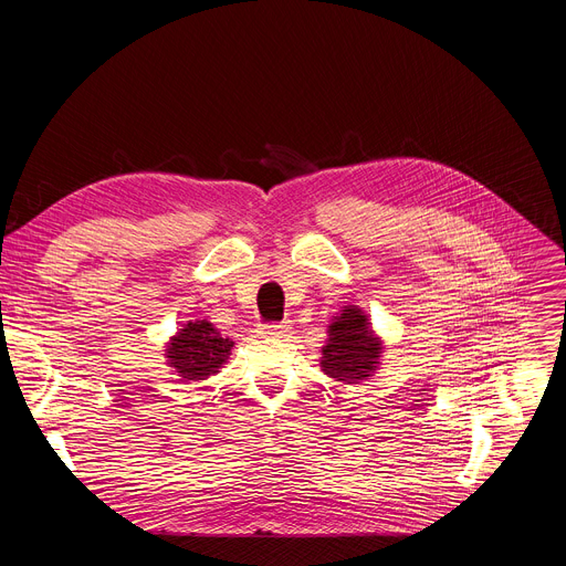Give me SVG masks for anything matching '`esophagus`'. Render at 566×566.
Wrapping results in <instances>:
<instances>
[{"instance_id":"obj_1","label":"esophagus","mask_w":566,"mask_h":566,"mask_svg":"<svg viewBox=\"0 0 566 566\" xmlns=\"http://www.w3.org/2000/svg\"><path fill=\"white\" fill-rule=\"evenodd\" d=\"M291 332V325L289 322H273V325H264L260 329V336H266V338H282Z\"/></svg>"}]
</instances>
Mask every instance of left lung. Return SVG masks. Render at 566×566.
Segmentation results:
<instances>
[{
	"label": "left lung",
	"mask_w": 566,
	"mask_h": 566,
	"mask_svg": "<svg viewBox=\"0 0 566 566\" xmlns=\"http://www.w3.org/2000/svg\"><path fill=\"white\" fill-rule=\"evenodd\" d=\"M327 345L322 347L319 367L327 376L354 385L367 380L376 369L382 354L380 338L374 336L371 322L358 306H345L334 315L329 325Z\"/></svg>",
	"instance_id": "8db88e82"
}]
</instances>
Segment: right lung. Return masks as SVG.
<instances>
[{"mask_svg":"<svg viewBox=\"0 0 566 566\" xmlns=\"http://www.w3.org/2000/svg\"><path fill=\"white\" fill-rule=\"evenodd\" d=\"M230 338H221V334L212 327L208 319H190L177 336L170 338L166 358L168 365L181 376V380H206L217 374L221 365L228 360L232 349Z\"/></svg>","mask_w":566,"mask_h":566,"instance_id":"right-lung-1","label":"right lung"}]
</instances>
